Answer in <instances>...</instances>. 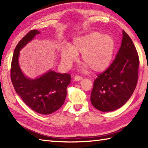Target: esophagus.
Wrapping results in <instances>:
<instances>
[{
    "label": "esophagus",
    "mask_w": 148,
    "mask_h": 148,
    "mask_svg": "<svg viewBox=\"0 0 148 148\" xmlns=\"http://www.w3.org/2000/svg\"><path fill=\"white\" fill-rule=\"evenodd\" d=\"M83 79V77L81 76H76L74 77V80L76 81H81V79Z\"/></svg>",
    "instance_id": "1"
}]
</instances>
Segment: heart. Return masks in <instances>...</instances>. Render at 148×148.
Wrapping results in <instances>:
<instances>
[{"label": "heart", "instance_id": "1", "mask_svg": "<svg viewBox=\"0 0 148 148\" xmlns=\"http://www.w3.org/2000/svg\"><path fill=\"white\" fill-rule=\"evenodd\" d=\"M114 40L109 36L99 32H92L74 37L69 46L61 49L62 64L69 67L81 55L84 64L95 72H100L111 64L114 51Z\"/></svg>", "mask_w": 148, "mask_h": 148}]
</instances>
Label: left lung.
<instances>
[{"instance_id":"1","label":"left lung","mask_w":148,"mask_h":148,"mask_svg":"<svg viewBox=\"0 0 148 148\" xmlns=\"http://www.w3.org/2000/svg\"><path fill=\"white\" fill-rule=\"evenodd\" d=\"M139 58L133 41L123 30L121 45L111 65L94 80L90 100L95 108L110 112L121 108L137 85Z\"/></svg>"}]
</instances>
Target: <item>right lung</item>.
Segmentation results:
<instances>
[{"label": "right lung", "instance_id": "1", "mask_svg": "<svg viewBox=\"0 0 148 148\" xmlns=\"http://www.w3.org/2000/svg\"><path fill=\"white\" fill-rule=\"evenodd\" d=\"M39 34L37 30H30L16 46L11 62V78L16 92L30 108L39 114H49L64 104L71 76L51 70L36 79H30L23 74L18 63L20 51Z\"/></svg>", "mask_w": 148, "mask_h": 148}]
</instances>
